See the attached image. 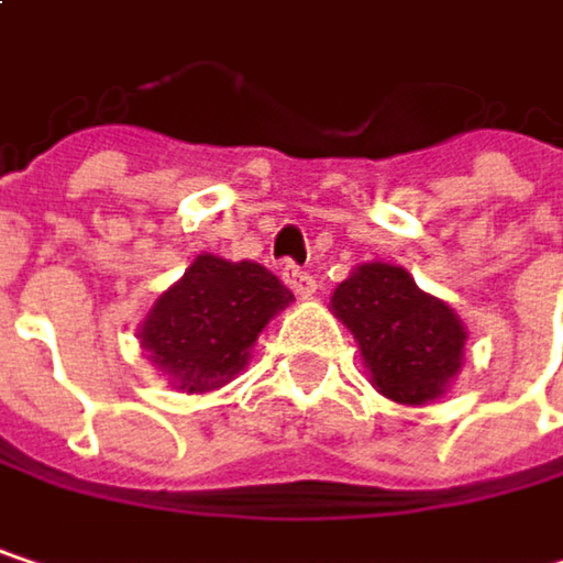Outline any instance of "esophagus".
<instances>
[{"label":"esophagus","instance_id":"obj_1","mask_svg":"<svg viewBox=\"0 0 563 563\" xmlns=\"http://www.w3.org/2000/svg\"><path fill=\"white\" fill-rule=\"evenodd\" d=\"M283 280H286V286H289L299 299H312V296H316V277H309L306 271H299V267H292V264L283 267Z\"/></svg>","mask_w":563,"mask_h":563}]
</instances>
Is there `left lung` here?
Instances as JSON below:
<instances>
[{"label": "left lung", "mask_w": 563, "mask_h": 563, "mask_svg": "<svg viewBox=\"0 0 563 563\" xmlns=\"http://www.w3.org/2000/svg\"><path fill=\"white\" fill-rule=\"evenodd\" d=\"M329 309L355 335L372 385L397 404L443 397L463 368V319L397 264H358L335 286Z\"/></svg>", "instance_id": "obj_1"}]
</instances>
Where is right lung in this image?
<instances>
[{"mask_svg": "<svg viewBox=\"0 0 563 563\" xmlns=\"http://www.w3.org/2000/svg\"><path fill=\"white\" fill-rule=\"evenodd\" d=\"M289 302L292 292L267 267L198 254L136 335L172 388L205 394L244 372L257 335Z\"/></svg>", "mask_w": 563, "mask_h": 563, "instance_id": "add662e5", "label": "right lung"}]
</instances>
